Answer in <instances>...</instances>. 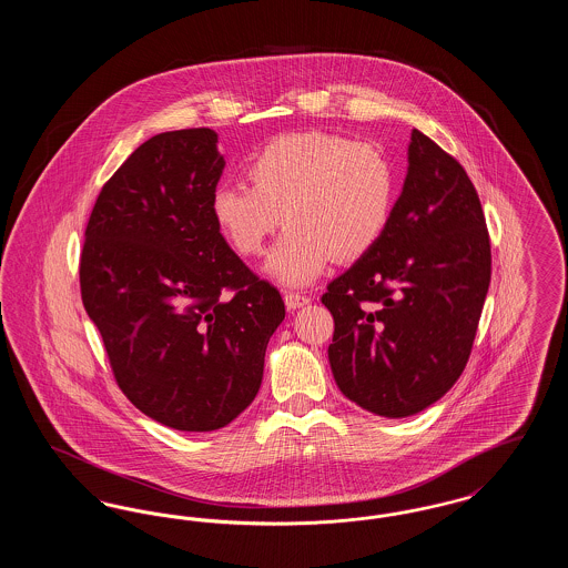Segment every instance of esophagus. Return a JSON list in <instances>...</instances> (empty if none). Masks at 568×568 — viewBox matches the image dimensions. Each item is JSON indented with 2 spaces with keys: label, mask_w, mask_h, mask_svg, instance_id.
I'll return each instance as SVG.
<instances>
[{
  "label": "esophagus",
  "mask_w": 568,
  "mask_h": 568,
  "mask_svg": "<svg viewBox=\"0 0 568 568\" xmlns=\"http://www.w3.org/2000/svg\"><path fill=\"white\" fill-rule=\"evenodd\" d=\"M283 300H285V306H287L290 311L302 308L304 304H308V302H311V297L304 296V294H296V292H285V294H283Z\"/></svg>",
  "instance_id": "1"
}]
</instances>
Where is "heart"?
Returning <instances> with one entry per match:
<instances>
[{
  "label": "heart",
  "mask_w": 568,
  "mask_h": 568,
  "mask_svg": "<svg viewBox=\"0 0 568 568\" xmlns=\"http://www.w3.org/2000/svg\"><path fill=\"white\" fill-rule=\"evenodd\" d=\"M246 185H219L216 227L244 257L264 251L285 221L287 232L266 260V274L290 287L313 283L336 257L352 262L383 236L396 195L387 155L371 142L327 132L274 138L246 165Z\"/></svg>",
  "instance_id": "1"
}]
</instances>
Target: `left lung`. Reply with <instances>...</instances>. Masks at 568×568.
I'll return each instance as SVG.
<instances>
[{"label":"left lung","instance_id":"obj_1","mask_svg":"<svg viewBox=\"0 0 568 568\" xmlns=\"http://www.w3.org/2000/svg\"><path fill=\"white\" fill-rule=\"evenodd\" d=\"M489 274L486 216L466 170L413 130L383 236L322 297L338 389L389 419L443 398L468 362Z\"/></svg>","mask_w":568,"mask_h":568}]
</instances>
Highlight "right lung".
<instances>
[{"instance_id": "1", "label": "right lung", "mask_w": 568, "mask_h": 568, "mask_svg": "<svg viewBox=\"0 0 568 568\" xmlns=\"http://www.w3.org/2000/svg\"><path fill=\"white\" fill-rule=\"evenodd\" d=\"M209 128L153 135L102 187L84 230L81 296L119 387L151 419L211 433L260 392L285 320L216 227L225 168Z\"/></svg>"}]
</instances>
